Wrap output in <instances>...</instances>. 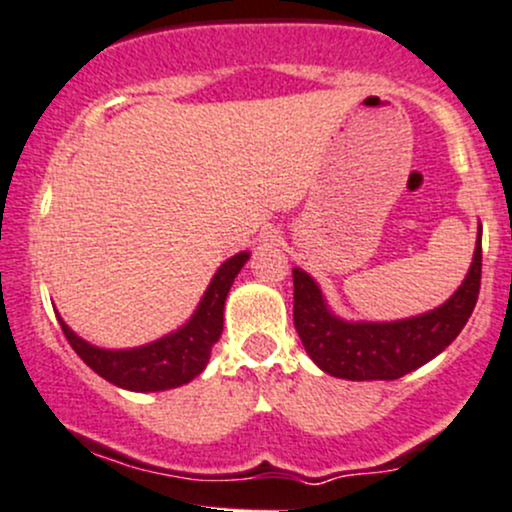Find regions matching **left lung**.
<instances>
[{
	"label": "left lung",
	"mask_w": 512,
	"mask_h": 512,
	"mask_svg": "<svg viewBox=\"0 0 512 512\" xmlns=\"http://www.w3.org/2000/svg\"><path fill=\"white\" fill-rule=\"evenodd\" d=\"M294 277V326L309 358L333 378L397 380L422 368L461 333L481 289V225L461 287L444 304L397 321H346L331 311L311 274Z\"/></svg>",
	"instance_id": "obj_1"
}]
</instances>
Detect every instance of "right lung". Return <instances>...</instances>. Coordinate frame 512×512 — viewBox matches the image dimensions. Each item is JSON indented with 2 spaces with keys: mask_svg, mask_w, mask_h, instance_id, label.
<instances>
[{
  "mask_svg": "<svg viewBox=\"0 0 512 512\" xmlns=\"http://www.w3.org/2000/svg\"><path fill=\"white\" fill-rule=\"evenodd\" d=\"M250 252H238L213 274L211 284L184 326L137 348H100L80 338L58 316L73 351L107 383L132 392H159L191 383L208 365L213 346L223 333V309L238 272Z\"/></svg>",
  "mask_w": 512,
  "mask_h": 512,
  "instance_id": "add662e5",
  "label": "right lung"
}]
</instances>
